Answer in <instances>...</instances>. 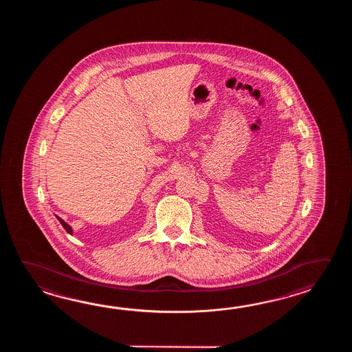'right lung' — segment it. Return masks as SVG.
Masks as SVG:
<instances>
[{
	"label": "right lung",
	"instance_id": "obj_1",
	"mask_svg": "<svg viewBox=\"0 0 352 352\" xmlns=\"http://www.w3.org/2000/svg\"><path fill=\"white\" fill-rule=\"evenodd\" d=\"M58 217V220H59L60 224L64 226V229H65V230H67V232H69V234H73V229H72V226H70V225H67V223H65V221H64L63 219H60L59 217Z\"/></svg>",
	"mask_w": 352,
	"mask_h": 352
}]
</instances>
